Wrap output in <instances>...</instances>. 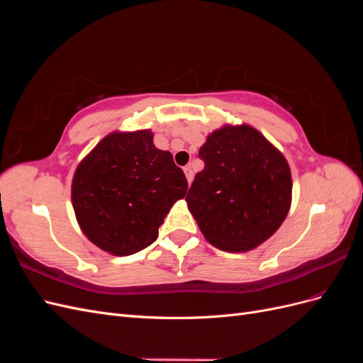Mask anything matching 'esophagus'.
Wrapping results in <instances>:
<instances>
[{
	"mask_svg": "<svg viewBox=\"0 0 363 363\" xmlns=\"http://www.w3.org/2000/svg\"><path fill=\"white\" fill-rule=\"evenodd\" d=\"M183 171H184V174H186V179H188V183L191 184V183H192V180H194V172H192V168H191V167H184V168H183Z\"/></svg>",
	"mask_w": 363,
	"mask_h": 363,
	"instance_id": "34e87169",
	"label": "esophagus"
}]
</instances>
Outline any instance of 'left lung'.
<instances>
[{
  "label": "left lung",
  "instance_id": "obj_1",
  "mask_svg": "<svg viewBox=\"0 0 363 363\" xmlns=\"http://www.w3.org/2000/svg\"><path fill=\"white\" fill-rule=\"evenodd\" d=\"M204 162L186 195L201 233L224 251H248L276 233L291 206L286 159L250 125L219 128L207 138Z\"/></svg>",
  "mask_w": 363,
  "mask_h": 363
}]
</instances>
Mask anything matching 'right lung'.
Here are the masks:
<instances>
[{
    "label": "right lung",
    "mask_w": 363,
    "mask_h": 363,
    "mask_svg": "<svg viewBox=\"0 0 363 363\" xmlns=\"http://www.w3.org/2000/svg\"><path fill=\"white\" fill-rule=\"evenodd\" d=\"M188 191L169 151L150 130L112 133L77 168L72 206L83 233L101 250L128 256L157 239L171 206Z\"/></svg>",
    "instance_id": "add662e5"
}]
</instances>
